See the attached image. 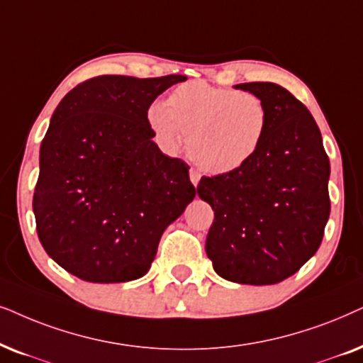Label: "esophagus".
I'll return each mask as SVG.
<instances>
[{"label": "esophagus", "mask_w": 363, "mask_h": 363, "mask_svg": "<svg viewBox=\"0 0 363 363\" xmlns=\"http://www.w3.org/2000/svg\"><path fill=\"white\" fill-rule=\"evenodd\" d=\"M189 179H191L192 184L197 186V184H199V181H201V174L197 172L196 169H191V171H189Z\"/></svg>", "instance_id": "esophagus-1"}]
</instances>
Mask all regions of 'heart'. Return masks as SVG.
Returning a JSON list of instances; mask_svg holds the SVG:
<instances>
[{
    "mask_svg": "<svg viewBox=\"0 0 363 363\" xmlns=\"http://www.w3.org/2000/svg\"><path fill=\"white\" fill-rule=\"evenodd\" d=\"M147 124L167 151H176L187 134L189 157L204 172L220 176L252 161L267 134L269 111L247 91L191 81L177 86L166 106H149Z\"/></svg>",
    "mask_w": 363,
    "mask_h": 363,
    "instance_id": "obj_1",
    "label": "heart"
}]
</instances>
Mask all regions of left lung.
Listing matches in <instances>:
<instances>
[{
	"mask_svg": "<svg viewBox=\"0 0 363 363\" xmlns=\"http://www.w3.org/2000/svg\"><path fill=\"white\" fill-rule=\"evenodd\" d=\"M234 88L264 101L269 129L244 167L201 179L197 194L214 211L206 252L222 279L272 286L296 274L322 242L330 162L315 119L287 89L275 83Z\"/></svg>",
	"mask_w": 363,
	"mask_h": 363,
	"instance_id": "8db88e82",
	"label": "left lung"
}]
</instances>
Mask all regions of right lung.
I'll return each instance as SVG.
<instances>
[{
    "instance_id": "right-lung-1",
    "label": "right lung",
    "mask_w": 363,
    "mask_h": 363,
    "mask_svg": "<svg viewBox=\"0 0 363 363\" xmlns=\"http://www.w3.org/2000/svg\"><path fill=\"white\" fill-rule=\"evenodd\" d=\"M184 76H98L51 116L33 197L36 230L57 265L94 284L147 274L161 235L196 189L189 166L152 141L147 109Z\"/></svg>"
}]
</instances>
